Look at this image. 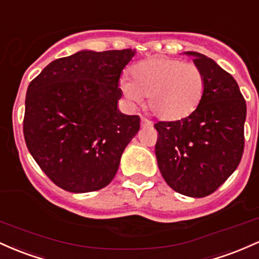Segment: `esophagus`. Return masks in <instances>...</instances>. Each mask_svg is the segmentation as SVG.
I'll list each match as a JSON object with an SVG mask.
<instances>
[{
  "mask_svg": "<svg viewBox=\"0 0 259 259\" xmlns=\"http://www.w3.org/2000/svg\"><path fill=\"white\" fill-rule=\"evenodd\" d=\"M141 122H142V127H147V126H150V124H152V122L144 117L141 118Z\"/></svg>",
  "mask_w": 259,
  "mask_h": 259,
  "instance_id": "1",
  "label": "esophagus"
}]
</instances>
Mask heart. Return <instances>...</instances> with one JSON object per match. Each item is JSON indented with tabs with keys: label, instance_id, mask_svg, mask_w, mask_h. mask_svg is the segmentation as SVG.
Returning a JSON list of instances; mask_svg holds the SVG:
<instances>
[{
	"label": "heart",
	"instance_id": "obj_1",
	"mask_svg": "<svg viewBox=\"0 0 259 259\" xmlns=\"http://www.w3.org/2000/svg\"><path fill=\"white\" fill-rule=\"evenodd\" d=\"M132 80L123 77L121 91L131 104L147 97L148 109L164 121H179L192 115L204 97L202 69L179 59L156 57L132 67Z\"/></svg>",
	"mask_w": 259,
	"mask_h": 259
}]
</instances>
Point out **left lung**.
<instances>
[{"label": "left lung", "instance_id": "obj_1", "mask_svg": "<svg viewBox=\"0 0 259 259\" xmlns=\"http://www.w3.org/2000/svg\"><path fill=\"white\" fill-rule=\"evenodd\" d=\"M205 78L196 111L179 121L154 124L158 166L166 184L184 196H209L239 166L243 153L246 101L236 80L214 60L187 51Z\"/></svg>", "mask_w": 259, "mask_h": 259}]
</instances>
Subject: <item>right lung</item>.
I'll use <instances>...</instances> for the list:
<instances>
[{"instance_id": "right-lung-1", "label": "right lung", "mask_w": 259, "mask_h": 259, "mask_svg": "<svg viewBox=\"0 0 259 259\" xmlns=\"http://www.w3.org/2000/svg\"><path fill=\"white\" fill-rule=\"evenodd\" d=\"M136 50H82L49 63L25 97L23 132L49 179L73 193L112 181L141 118L118 110V80Z\"/></svg>"}]
</instances>
